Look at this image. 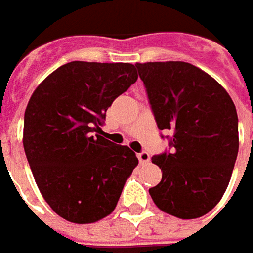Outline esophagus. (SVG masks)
Returning <instances> with one entry per match:
<instances>
[{"label":"esophagus","mask_w":253,"mask_h":253,"mask_svg":"<svg viewBox=\"0 0 253 253\" xmlns=\"http://www.w3.org/2000/svg\"><path fill=\"white\" fill-rule=\"evenodd\" d=\"M137 157H139V162L140 163H147L149 160H150V155L147 153V152H140V153H137Z\"/></svg>","instance_id":"esophagus-1"}]
</instances>
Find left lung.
<instances>
[{
	"label": "left lung",
	"mask_w": 253,
	"mask_h": 253,
	"mask_svg": "<svg viewBox=\"0 0 253 253\" xmlns=\"http://www.w3.org/2000/svg\"><path fill=\"white\" fill-rule=\"evenodd\" d=\"M136 68L159 130L171 133L166 136L170 150L152 157L162 180L149 193L169 215H206L222 199L238 156L235 104L215 79L189 63H137Z\"/></svg>",
	"instance_id": "1"
}]
</instances>
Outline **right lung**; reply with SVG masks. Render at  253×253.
<instances>
[{
	"label": "right lung",
	"instance_id": "right-lung-1",
	"mask_svg": "<svg viewBox=\"0 0 253 253\" xmlns=\"http://www.w3.org/2000/svg\"><path fill=\"white\" fill-rule=\"evenodd\" d=\"M128 63L71 61L41 83L24 114L23 144L45 202L73 223L110 215L139 159L94 134L114 98L136 83Z\"/></svg>",
	"mask_w": 253,
	"mask_h": 253
}]
</instances>
